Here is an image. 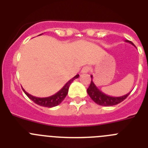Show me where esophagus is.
Wrapping results in <instances>:
<instances>
[{
	"mask_svg": "<svg viewBox=\"0 0 148 148\" xmlns=\"http://www.w3.org/2000/svg\"><path fill=\"white\" fill-rule=\"evenodd\" d=\"M90 66H84V67L82 68V71H81V73H89V71H90Z\"/></svg>",
	"mask_w": 148,
	"mask_h": 148,
	"instance_id": "1",
	"label": "esophagus"
}]
</instances>
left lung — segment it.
Instances as JSON below:
<instances>
[{"instance_id":"1","label":"left lung","mask_w":148,"mask_h":148,"mask_svg":"<svg viewBox=\"0 0 148 148\" xmlns=\"http://www.w3.org/2000/svg\"><path fill=\"white\" fill-rule=\"evenodd\" d=\"M126 42L130 43L133 46L135 47V45L133 44V42L130 41V40H125ZM91 78L92 79V75H90ZM87 93L90 95V97L92 99L94 102H95L99 105L101 106H113L116 104H118L121 103L122 101L125 100L127 97L130 92L122 96H119V97H113V96H110V95H106L105 93L102 92L95 86V84L93 83L92 80L91 81L90 86H89L88 89L87 90Z\"/></svg>"}]
</instances>
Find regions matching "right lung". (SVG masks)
Wrapping results in <instances>:
<instances>
[{
    "label": "right lung",
    "mask_w": 148,
    "mask_h": 148,
    "mask_svg": "<svg viewBox=\"0 0 148 148\" xmlns=\"http://www.w3.org/2000/svg\"><path fill=\"white\" fill-rule=\"evenodd\" d=\"M79 77V75H76L75 77H73L72 79H70L69 82H67L66 83L64 87L61 89V90L58 91V92H56L54 95L49 96V97L46 98H38L35 97L33 95H30L28 92H27L25 90H23V92H25L26 95L28 96L29 99H30L32 101L35 103V104H38L40 106H42V107H46V108H53V107H56V106L58 105V104H61L63 101V100L65 99V97L66 96L68 93V90H69V87H70V84L73 82V80H75V78H78Z\"/></svg>",
    "instance_id": "obj_1"
}]
</instances>
